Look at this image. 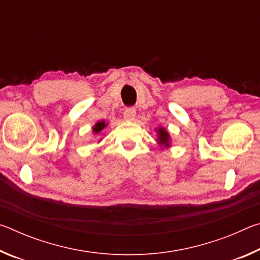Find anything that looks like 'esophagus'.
Returning a JSON list of instances; mask_svg holds the SVG:
<instances>
[{
    "instance_id": "obj_1",
    "label": "esophagus",
    "mask_w": 260,
    "mask_h": 260,
    "mask_svg": "<svg viewBox=\"0 0 260 260\" xmlns=\"http://www.w3.org/2000/svg\"><path fill=\"white\" fill-rule=\"evenodd\" d=\"M136 116V110L134 108H126L125 112H124V119L132 121L134 120V118Z\"/></svg>"
}]
</instances>
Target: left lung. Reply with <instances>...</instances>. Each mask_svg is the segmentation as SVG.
<instances>
[{
  "label": "left lung",
  "mask_w": 260,
  "mask_h": 260,
  "mask_svg": "<svg viewBox=\"0 0 260 260\" xmlns=\"http://www.w3.org/2000/svg\"><path fill=\"white\" fill-rule=\"evenodd\" d=\"M158 134H159V138H158L159 144H165L166 147L169 146V134H167V132L164 128H159Z\"/></svg>",
  "instance_id": "left-lung-1"
}]
</instances>
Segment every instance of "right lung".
Segmentation results:
<instances>
[{"mask_svg": "<svg viewBox=\"0 0 260 260\" xmlns=\"http://www.w3.org/2000/svg\"><path fill=\"white\" fill-rule=\"evenodd\" d=\"M104 127H105L104 121H100V122H98V124L95 125V127L93 128V131L95 132V133H100V132L104 128Z\"/></svg>", "mask_w": 260, "mask_h": 260, "instance_id": "add662e5", "label": "right lung"}]
</instances>
